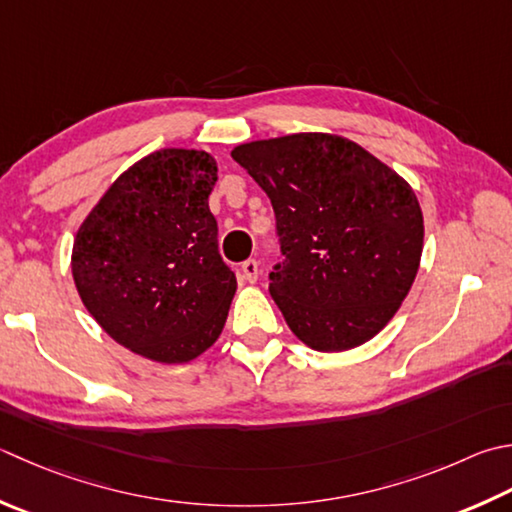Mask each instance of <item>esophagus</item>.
<instances>
[{"label":"esophagus","instance_id":"obj_1","mask_svg":"<svg viewBox=\"0 0 512 512\" xmlns=\"http://www.w3.org/2000/svg\"><path fill=\"white\" fill-rule=\"evenodd\" d=\"M242 275H244L246 282H250V284L257 282V279H259V264L255 262V259H246V262L242 264Z\"/></svg>","mask_w":512,"mask_h":512}]
</instances>
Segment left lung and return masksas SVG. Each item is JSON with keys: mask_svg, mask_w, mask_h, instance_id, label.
Returning a JSON list of instances; mask_svg holds the SVG:
<instances>
[{"mask_svg": "<svg viewBox=\"0 0 512 512\" xmlns=\"http://www.w3.org/2000/svg\"><path fill=\"white\" fill-rule=\"evenodd\" d=\"M264 188L284 266L270 297L308 348L366 344L402 306L424 248V215L402 175L350 139L295 133L230 150Z\"/></svg>", "mask_w": 512, "mask_h": 512, "instance_id": "1", "label": "left lung"}]
</instances>
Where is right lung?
Returning a JSON list of instances; mask_svg holds the SVG:
<instances>
[{"instance_id": "right-lung-1", "label": "right lung", "mask_w": 512, "mask_h": 512, "mask_svg": "<svg viewBox=\"0 0 512 512\" xmlns=\"http://www.w3.org/2000/svg\"><path fill=\"white\" fill-rule=\"evenodd\" d=\"M215 182L206 150H155L108 186L75 235L70 268L86 310L150 362H193L224 330L237 279L217 250Z\"/></svg>"}]
</instances>
